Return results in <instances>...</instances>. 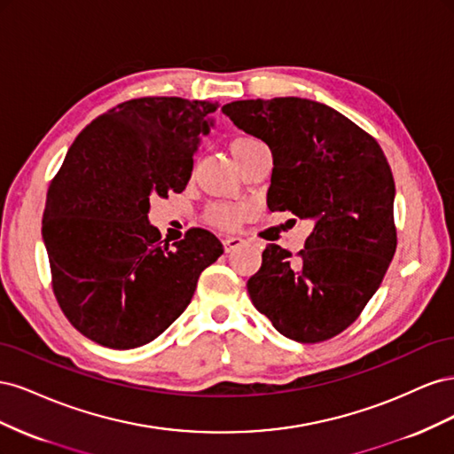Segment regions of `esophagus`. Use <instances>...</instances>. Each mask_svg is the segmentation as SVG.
I'll return each mask as SVG.
<instances>
[{
	"mask_svg": "<svg viewBox=\"0 0 454 454\" xmlns=\"http://www.w3.org/2000/svg\"><path fill=\"white\" fill-rule=\"evenodd\" d=\"M242 244H244V239H242V237H235V235H231V237H225V239H223L225 252L235 250V248H239V246H242Z\"/></svg>",
	"mask_w": 454,
	"mask_h": 454,
	"instance_id": "esophagus-1",
	"label": "esophagus"
}]
</instances>
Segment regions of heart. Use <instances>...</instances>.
<instances>
[{"instance_id":"1","label":"heart","mask_w":454,"mask_h":454,"mask_svg":"<svg viewBox=\"0 0 454 454\" xmlns=\"http://www.w3.org/2000/svg\"><path fill=\"white\" fill-rule=\"evenodd\" d=\"M254 144H257V140L250 138V136H240V138L232 140V144H231V155H235L239 149H244V147L254 145ZM210 217H212V223H215L219 227H231L232 223L237 222L239 214H237V210L227 208V206H215V208L212 210Z\"/></svg>"}]
</instances>
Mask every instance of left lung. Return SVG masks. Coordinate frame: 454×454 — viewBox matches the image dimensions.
Instances as JSON below:
<instances>
[{
  "label": "left lung",
  "instance_id": "obj_1",
  "mask_svg": "<svg viewBox=\"0 0 454 454\" xmlns=\"http://www.w3.org/2000/svg\"><path fill=\"white\" fill-rule=\"evenodd\" d=\"M222 112L270 149L269 210L312 223L297 257L267 246L248 280L252 303L287 339H332L358 318L394 257L390 164L367 132L320 102L237 100Z\"/></svg>",
  "mask_w": 454,
  "mask_h": 454
}]
</instances>
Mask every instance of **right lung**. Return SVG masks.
I'll return each instance as SVG.
<instances>
[{
    "label": "right lung",
    "instance_id": "add662e5",
    "mask_svg": "<svg viewBox=\"0 0 454 454\" xmlns=\"http://www.w3.org/2000/svg\"><path fill=\"white\" fill-rule=\"evenodd\" d=\"M217 106L174 96L122 102L79 132L51 182L41 235L54 295L74 327L102 347L157 339L223 254L204 229L168 248L147 217L151 197L185 189Z\"/></svg>",
    "mask_w": 454,
    "mask_h": 454
}]
</instances>
